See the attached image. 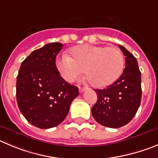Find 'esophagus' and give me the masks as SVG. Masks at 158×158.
<instances>
[{
	"label": "esophagus",
	"mask_w": 158,
	"mask_h": 158,
	"mask_svg": "<svg viewBox=\"0 0 158 158\" xmlns=\"http://www.w3.org/2000/svg\"><path fill=\"white\" fill-rule=\"evenodd\" d=\"M86 89V87H80V86H79V93L84 92Z\"/></svg>",
	"instance_id": "esophagus-1"
}]
</instances>
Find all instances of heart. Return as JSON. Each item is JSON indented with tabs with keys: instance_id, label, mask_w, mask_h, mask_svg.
<instances>
[{
	"instance_id": "heart-1",
	"label": "heart",
	"mask_w": 158,
	"mask_h": 158,
	"mask_svg": "<svg viewBox=\"0 0 158 158\" xmlns=\"http://www.w3.org/2000/svg\"><path fill=\"white\" fill-rule=\"evenodd\" d=\"M69 53L71 57L64 55L57 62L67 82H74L86 71L91 86L104 88L114 83L123 71L125 59L118 48L86 44L74 47Z\"/></svg>"
}]
</instances>
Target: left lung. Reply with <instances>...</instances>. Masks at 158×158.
Returning <instances> with one entry per match:
<instances>
[{
  "mask_svg": "<svg viewBox=\"0 0 158 158\" xmlns=\"http://www.w3.org/2000/svg\"><path fill=\"white\" fill-rule=\"evenodd\" d=\"M126 56V68L118 79L106 89H94L97 101L92 115L102 126L120 128L129 123L140 105L141 72L137 60L123 46L118 45Z\"/></svg>",
  "mask_w": 158,
  "mask_h": 158,
  "instance_id": "left-lung-1",
  "label": "left lung"
}]
</instances>
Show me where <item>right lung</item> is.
<instances>
[{
    "label": "right lung",
    "instance_id": "obj_1",
    "mask_svg": "<svg viewBox=\"0 0 158 158\" xmlns=\"http://www.w3.org/2000/svg\"><path fill=\"white\" fill-rule=\"evenodd\" d=\"M63 48L51 43L32 51L22 62L16 82V99L26 120L40 129H50L64 120L77 86L66 82L56 67V56Z\"/></svg>",
    "mask_w": 158,
    "mask_h": 158
}]
</instances>
